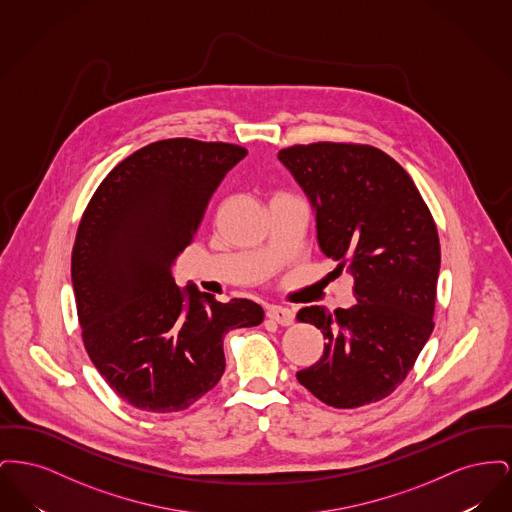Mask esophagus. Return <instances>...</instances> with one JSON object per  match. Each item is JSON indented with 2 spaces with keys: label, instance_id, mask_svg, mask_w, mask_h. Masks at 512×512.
<instances>
[{
  "label": "esophagus",
  "instance_id": "34e87169",
  "mask_svg": "<svg viewBox=\"0 0 512 512\" xmlns=\"http://www.w3.org/2000/svg\"><path fill=\"white\" fill-rule=\"evenodd\" d=\"M267 317L282 326H290L293 324V313L286 307H278V305H272L267 309Z\"/></svg>",
  "mask_w": 512,
  "mask_h": 512
}]
</instances>
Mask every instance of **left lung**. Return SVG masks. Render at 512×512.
Instances as JSON below:
<instances>
[{"label": "left lung", "instance_id": "left-lung-1", "mask_svg": "<svg viewBox=\"0 0 512 512\" xmlns=\"http://www.w3.org/2000/svg\"><path fill=\"white\" fill-rule=\"evenodd\" d=\"M307 195L320 251L349 270L357 303L305 307L299 322L326 338L297 380L322 403L355 409L388 397L434 330L439 238L411 176L372 146L318 142L278 153Z\"/></svg>", "mask_w": 512, "mask_h": 512}]
</instances>
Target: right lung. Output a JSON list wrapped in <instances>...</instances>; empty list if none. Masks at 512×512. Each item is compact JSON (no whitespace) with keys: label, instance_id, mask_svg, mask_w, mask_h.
I'll use <instances>...</instances> for the list:
<instances>
[{"label":"right lung","instance_id":"right-lung-1","mask_svg":"<svg viewBox=\"0 0 512 512\" xmlns=\"http://www.w3.org/2000/svg\"><path fill=\"white\" fill-rule=\"evenodd\" d=\"M245 155L222 142H153L105 176L80 220L71 276L82 340L105 382L140 411L194 405L219 384L226 332L263 322L261 305L219 303L172 276Z\"/></svg>","mask_w":512,"mask_h":512}]
</instances>
